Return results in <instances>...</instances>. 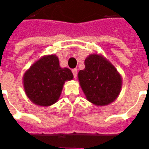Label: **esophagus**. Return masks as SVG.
<instances>
[{
    "label": "esophagus",
    "instance_id": "esophagus-1",
    "mask_svg": "<svg viewBox=\"0 0 149 149\" xmlns=\"http://www.w3.org/2000/svg\"><path fill=\"white\" fill-rule=\"evenodd\" d=\"M72 74H73V77H74V78L76 79L77 78V70L76 69V68H74V69H72Z\"/></svg>",
    "mask_w": 149,
    "mask_h": 149
}]
</instances>
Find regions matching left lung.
Here are the masks:
<instances>
[{
  "label": "left lung",
  "instance_id": "1",
  "mask_svg": "<svg viewBox=\"0 0 149 149\" xmlns=\"http://www.w3.org/2000/svg\"><path fill=\"white\" fill-rule=\"evenodd\" d=\"M85 68L78 72V81L87 100L96 106H105L118 97L122 77L103 55L92 53L84 60Z\"/></svg>",
  "mask_w": 149,
  "mask_h": 149
}]
</instances>
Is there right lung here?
Returning a JSON list of instances; mask_svg holds the SVG:
<instances>
[{
	"label": "right lung",
	"instance_id": "1",
	"mask_svg": "<svg viewBox=\"0 0 149 149\" xmlns=\"http://www.w3.org/2000/svg\"><path fill=\"white\" fill-rule=\"evenodd\" d=\"M72 79L71 70L60 66L58 56L45 55L25 71L23 86L26 96L33 103L48 107L58 101L65 81Z\"/></svg>",
	"mask_w": 149,
	"mask_h": 149
}]
</instances>
